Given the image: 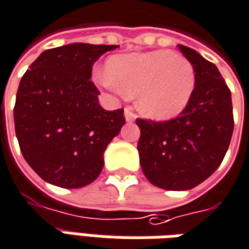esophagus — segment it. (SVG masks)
<instances>
[{
    "label": "esophagus",
    "mask_w": 249,
    "mask_h": 249,
    "mask_svg": "<svg viewBox=\"0 0 249 249\" xmlns=\"http://www.w3.org/2000/svg\"><path fill=\"white\" fill-rule=\"evenodd\" d=\"M124 116H125V120H126L128 123H133V121L136 120V114L132 112V109H130V107H125Z\"/></svg>",
    "instance_id": "34e87169"
}]
</instances>
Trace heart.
Masks as SVG:
<instances>
[{
	"instance_id": "b5f03b06",
	"label": "heart",
	"mask_w": 249,
	"mask_h": 249,
	"mask_svg": "<svg viewBox=\"0 0 249 249\" xmlns=\"http://www.w3.org/2000/svg\"><path fill=\"white\" fill-rule=\"evenodd\" d=\"M95 78L116 93L136 94L140 112L155 120L179 114L196 89V70L190 60L167 50L113 56L107 71H97Z\"/></svg>"
}]
</instances>
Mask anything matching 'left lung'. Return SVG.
<instances>
[{"label": "left lung", "mask_w": 249, "mask_h": 249, "mask_svg": "<svg viewBox=\"0 0 249 249\" xmlns=\"http://www.w3.org/2000/svg\"><path fill=\"white\" fill-rule=\"evenodd\" d=\"M179 50L196 70V89L177 119H137V149L145 178L164 190H190L221 164L233 133L231 90L218 69L197 51Z\"/></svg>", "instance_id": "8db88e82"}]
</instances>
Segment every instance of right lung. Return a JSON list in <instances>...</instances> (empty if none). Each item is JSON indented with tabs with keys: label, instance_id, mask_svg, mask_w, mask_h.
<instances>
[{
	"label": "right lung",
	"instance_id": "right-lung-1",
	"mask_svg": "<svg viewBox=\"0 0 249 249\" xmlns=\"http://www.w3.org/2000/svg\"><path fill=\"white\" fill-rule=\"evenodd\" d=\"M119 46L74 43L41 52L16 95V136L22 156L40 178L78 189L98 178L104 152L125 124L124 109L105 110L91 67Z\"/></svg>",
	"mask_w": 249,
	"mask_h": 249
}]
</instances>
